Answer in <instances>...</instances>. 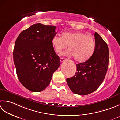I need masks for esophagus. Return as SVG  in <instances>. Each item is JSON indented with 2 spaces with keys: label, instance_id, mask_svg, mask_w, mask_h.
Masks as SVG:
<instances>
[{
  "label": "esophagus",
  "instance_id": "34e87169",
  "mask_svg": "<svg viewBox=\"0 0 120 120\" xmlns=\"http://www.w3.org/2000/svg\"><path fill=\"white\" fill-rule=\"evenodd\" d=\"M65 60H66V59H64V58H61L60 59V62H63V61H64Z\"/></svg>",
  "mask_w": 120,
  "mask_h": 120
}]
</instances>
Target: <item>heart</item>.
Returning <instances> with one entry per match:
<instances>
[{
  "label": "heart",
  "instance_id": "heart-1",
  "mask_svg": "<svg viewBox=\"0 0 120 120\" xmlns=\"http://www.w3.org/2000/svg\"><path fill=\"white\" fill-rule=\"evenodd\" d=\"M51 44L56 52L60 53L69 46V50L64 53L65 56L74 57L79 62L87 61L95 52L96 44L93 37L83 32H64L61 37L55 35Z\"/></svg>",
  "mask_w": 120,
  "mask_h": 120
}]
</instances>
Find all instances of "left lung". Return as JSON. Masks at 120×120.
I'll return each instance as SVG.
<instances>
[{"instance_id": "obj_1", "label": "left lung", "mask_w": 120, "mask_h": 120, "mask_svg": "<svg viewBox=\"0 0 120 120\" xmlns=\"http://www.w3.org/2000/svg\"><path fill=\"white\" fill-rule=\"evenodd\" d=\"M94 36L96 48L93 56L85 62L76 64L75 74L67 79L70 90L77 95H86L97 90L104 81L108 68V47L97 32Z\"/></svg>"}]
</instances>
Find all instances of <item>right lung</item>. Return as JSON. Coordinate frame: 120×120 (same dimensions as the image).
Listing matches in <instances>:
<instances>
[{
  "mask_svg": "<svg viewBox=\"0 0 120 120\" xmlns=\"http://www.w3.org/2000/svg\"><path fill=\"white\" fill-rule=\"evenodd\" d=\"M56 29L53 25L37 23L23 30L16 39L13 56L16 74L30 91L44 90L60 66L59 57L51 44Z\"/></svg>",
  "mask_w": 120,
  "mask_h": 120,
  "instance_id": "add662e5",
  "label": "right lung"
}]
</instances>
